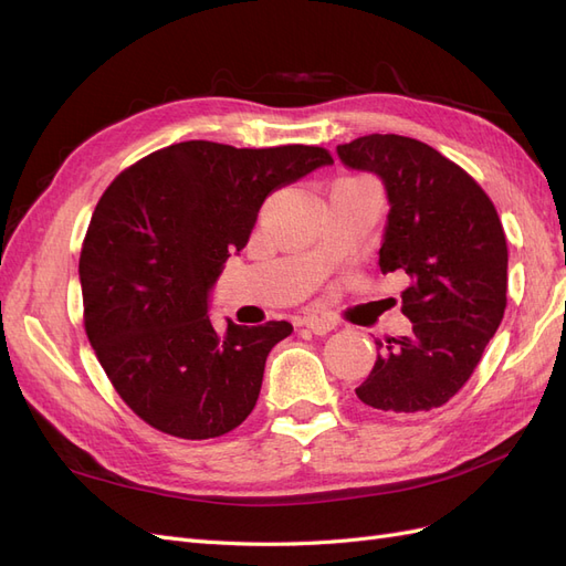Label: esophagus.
Returning <instances> with one entry per match:
<instances>
[{"label": "esophagus", "instance_id": "1", "mask_svg": "<svg viewBox=\"0 0 566 566\" xmlns=\"http://www.w3.org/2000/svg\"><path fill=\"white\" fill-rule=\"evenodd\" d=\"M302 323L304 328L312 331L314 335H328L331 331H335V323L325 316H306Z\"/></svg>", "mask_w": 566, "mask_h": 566}]
</instances>
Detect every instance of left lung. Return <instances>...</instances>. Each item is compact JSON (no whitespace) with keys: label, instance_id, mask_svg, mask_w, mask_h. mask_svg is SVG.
Returning <instances> with one entry per match:
<instances>
[{"label":"left lung","instance_id":"1","mask_svg":"<svg viewBox=\"0 0 566 566\" xmlns=\"http://www.w3.org/2000/svg\"><path fill=\"white\" fill-rule=\"evenodd\" d=\"M347 169L370 172L389 202L382 273L401 271L403 337L375 339L378 358L356 397L389 416L447 403L470 380L505 312L507 243L493 202L465 169L399 134L337 146Z\"/></svg>","mask_w":566,"mask_h":566}]
</instances>
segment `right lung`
Listing matches in <instances>:
<instances>
[{"mask_svg":"<svg viewBox=\"0 0 566 566\" xmlns=\"http://www.w3.org/2000/svg\"><path fill=\"white\" fill-rule=\"evenodd\" d=\"M333 165L318 146L181 142L125 169L98 200L80 254L84 328L119 397L156 430L212 439L256 403L287 321H210V295L262 202Z\"/></svg>","mask_w":566,"mask_h":566,"instance_id":"1","label":"right lung"}]
</instances>
